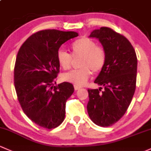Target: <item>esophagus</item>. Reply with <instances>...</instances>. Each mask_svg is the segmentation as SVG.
Here are the masks:
<instances>
[{
    "label": "esophagus",
    "mask_w": 151,
    "mask_h": 151,
    "mask_svg": "<svg viewBox=\"0 0 151 151\" xmlns=\"http://www.w3.org/2000/svg\"><path fill=\"white\" fill-rule=\"evenodd\" d=\"M74 88H75L76 91H77V90H79V89H80V88H81V87L78 86L74 85Z\"/></svg>",
    "instance_id": "esophagus-1"
}]
</instances>
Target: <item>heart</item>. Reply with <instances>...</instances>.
<instances>
[{"mask_svg":"<svg viewBox=\"0 0 151 151\" xmlns=\"http://www.w3.org/2000/svg\"><path fill=\"white\" fill-rule=\"evenodd\" d=\"M71 55L62 49L57 52V61L63 70H68L72 65V57L81 58L78 70L65 73L61 76L63 81L72 83L76 86H82L93 73H98L104 67L106 55L104 49L96 45L93 40L88 37H81L72 43Z\"/></svg>","mask_w":151,"mask_h":151,"instance_id":"obj_1","label":"heart"}]
</instances>
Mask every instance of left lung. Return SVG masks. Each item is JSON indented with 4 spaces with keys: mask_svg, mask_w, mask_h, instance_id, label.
I'll return each mask as SVG.
<instances>
[{
    "mask_svg": "<svg viewBox=\"0 0 151 151\" xmlns=\"http://www.w3.org/2000/svg\"><path fill=\"white\" fill-rule=\"evenodd\" d=\"M101 42L106 52L104 67L94 81L104 86L88 89L87 111L92 122L101 127L116 122L127 111L136 87L137 59L129 40L109 27L91 33Z\"/></svg>",
    "mask_w": 151,
    "mask_h": 151,
    "instance_id": "obj_1",
    "label": "left lung"
}]
</instances>
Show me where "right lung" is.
Instances as JSON below:
<instances>
[{"label": "right lung", "mask_w": 151, "mask_h": 151, "mask_svg": "<svg viewBox=\"0 0 151 151\" xmlns=\"http://www.w3.org/2000/svg\"><path fill=\"white\" fill-rule=\"evenodd\" d=\"M75 32H37L19 49L14 67V86L24 112L37 125L52 129L65 119V104L74 91L73 84H56L60 72L57 52Z\"/></svg>", "instance_id": "1"}]
</instances>
